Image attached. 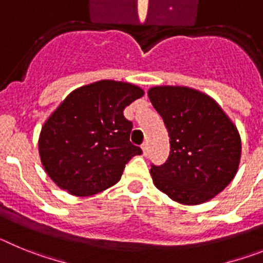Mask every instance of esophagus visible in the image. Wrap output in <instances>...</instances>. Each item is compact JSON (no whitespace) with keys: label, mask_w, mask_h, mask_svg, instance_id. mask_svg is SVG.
Returning <instances> with one entry per match:
<instances>
[{"label":"esophagus","mask_w":263,"mask_h":263,"mask_svg":"<svg viewBox=\"0 0 263 263\" xmlns=\"http://www.w3.org/2000/svg\"><path fill=\"white\" fill-rule=\"evenodd\" d=\"M141 147H142V152H143V155H147L148 154V143L147 142H145V143H142V146H141Z\"/></svg>","instance_id":"34e87169"}]
</instances>
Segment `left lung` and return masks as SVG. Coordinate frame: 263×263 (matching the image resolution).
<instances>
[{"label": "left lung", "mask_w": 263, "mask_h": 263, "mask_svg": "<svg viewBox=\"0 0 263 263\" xmlns=\"http://www.w3.org/2000/svg\"><path fill=\"white\" fill-rule=\"evenodd\" d=\"M147 95L171 139L166 163L150 170L155 187L184 205L211 200L238 170L241 138L236 125L200 90L160 85Z\"/></svg>", "instance_id": "left-lung-1"}]
</instances>
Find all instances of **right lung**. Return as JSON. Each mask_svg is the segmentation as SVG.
<instances>
[{
  "label": "right lung",
  "instance_id": "add662e5",
  "mask_svg": "<svg viewBox=\"0 0 263 263\" xmlns=\"http://www.w3.org/2000/svg\"><path fill=\"white\" fill-rule=\"evenodd\" d=\"M142 96L137 85L115 80L72 90L39 136V157L51 180L75 196L115 185L125 164L142 154L130 142L133 124L124 117V109Z\"/></svg>",
  "mask_w": 263,
  "mask_h": 263
}]
</instances>
